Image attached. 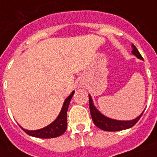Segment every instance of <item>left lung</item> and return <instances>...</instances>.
I'll return each instance as SVG.
<instances>
[{
  "instance_id": "left-lung-1",
  "label": "left lung",
  "mask_w": 157,
  "mask_h": 157,
  "mask_svg": "<svg viewBox=\"0 0 157 157\" xmlns=\"http://www.w3.org/2000/svg\"><path fill=\"white\" fill-rule=\"evenodd\" d=\"M132 47H133V51L132 53L139 59L143 60V57L139 52V50H137L135 45L132 44ZM89 101H90V111L91 117L93 120L94 123L96 126L98 127L99 129L105 130V131H119V130H123V129H129L134 126V124H136L137 122L139 121V120L141 118L142 113L139 117H137L136 119L132 120V121H117V120H112L110 118L104 117L102 115L100 112H98V110L96 109L93 104L91 97L89 95Z\"/></svg>"
}]
</instances>
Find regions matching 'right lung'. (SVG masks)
I'll use <instances>...</instances> for the list:
<instances>
[{"mask_svg":"<svg viewBox=\"0 0 157 157\" xmlns=\"http://www.w3.org/2000/svg\"><path fill=\"white\" fill-rule=\"evenodd\" d=\"M74 94V91L70 94L68 98H67L63 103V106L62 107V110L59 113V117L54 121L53 123L48 125V126L43 128V129H38V130H27L23 129V130L26 134H29L31 136L40 138V139H50V138H56L60 136L66 131L67 126V112L68 108L69 103L71 98Z\"/></svg>","mask_w":157,"mask_h":157,"instance_id":"1","label":"right lung"}]
</instances>
